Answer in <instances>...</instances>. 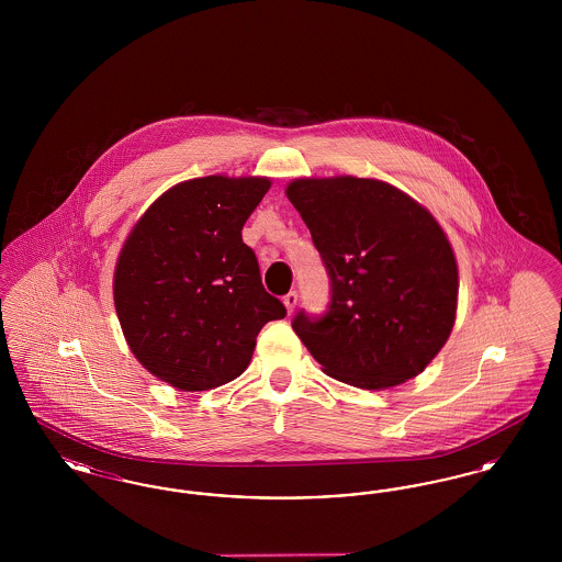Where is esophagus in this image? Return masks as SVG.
<instances>
[{
  "instance_id": "34e87169",
  "label": "esophagus",
  "mask_w": 562,
  "mask_h": 562,
  "mask_svg": "<svg viewBox=\"0 0 562 562\" xmlns=\"http://www.w3.org/2000/svg\"><path fill=\"white\" fill-rule=\"evenodd\" d=\"M296 301H299V294H296V291H291V293L284 294V305H286L289 314H293L294 307H296Z\"/></svg>"
}]
</instances>
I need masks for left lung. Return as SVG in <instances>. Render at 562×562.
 I'll return each instance as SVG.
<instances>
[{"mask_svg": "<svg viewBox=\"0 0 562 562\" xmlns=\"http://www.w3.org/2000/svg\"><path fill=\"white\" fill-rule=\"evenodd\" d=\"M286 195L330 282L324 314H294L299 339L324 373L356 387L417 376L447 344L457 307V263L440 225L373 179H299Z\"/></svg>", "mask_w": 562, "mask_h": 562, "instance_id": "obj_1", "label": "left lung"}]
</instances>
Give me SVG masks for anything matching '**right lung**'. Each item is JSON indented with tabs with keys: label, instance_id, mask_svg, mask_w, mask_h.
<instances>
[{
	"label": "right lung",
	"instance_id": "right-lung-1",
	"mask_svg": "<svg viewBox=\"0 0 562 562\" xmlns=\"http://www.w3.org/2000/svg\"><path fill=\"white\" fill-rule=\"evenodd\" d=\"M269 179L204 177L168 189L117 259L115 312L136 360L183 390H213L246 371L259 330L286 316L241 241Z\"/></svg>",
	"mask_w": 562,
	"mask_h": 562
}]
</instances>
